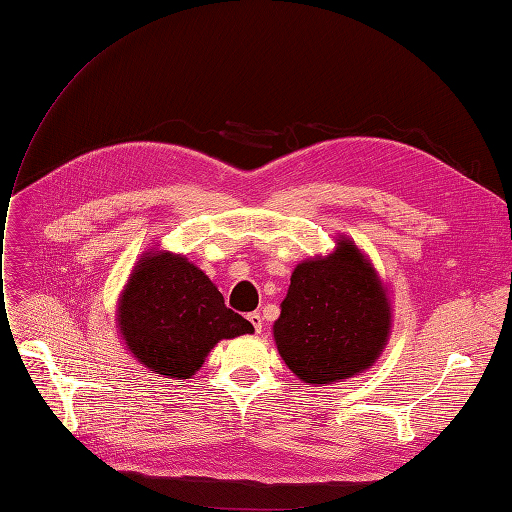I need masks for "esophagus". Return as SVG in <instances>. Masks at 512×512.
<instances>
[{
    "label": "esophagus",
    "instance_id": "obj_1",
    "mask_svg": "<svg viewBox=\"0 0 512 512\" xmlns=\"http://www.w3.org/2000/svg\"><path fill=\"white\" fill-rule=\"evenodd\" d=\"M247 320L252 322V327H254V331H256V333H260V331H262V324H265V322H262V316H260L258 312L247 314Z\"/></svg>",
    "mask_w": 512,
    "mask_h": 512
}]
</instances>
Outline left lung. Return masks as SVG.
<instances>
[{"instance_id": "8db88e82", "label": "left lung", "mask_w": 512, "mask_h": 512, "mask_svg": "<svg viewBox=\"0 0 512 512\" xmlns=\"http://www.w3.org/2000/svg\"><path fill=\"white\" fill-rule=\"evenodd\" d=\"M273 339L282 361L305 384L361 376L386 348L393 327L389 288L346 235L335 250L299 262L290 275Z\"/></svg>"}]
</instances>
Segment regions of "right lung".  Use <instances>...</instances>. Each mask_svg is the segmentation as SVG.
<instances>
[{
  "label": "right lung",
  "mask_w": 512,
  "mask_h": 512,
  "mask_svg": "<svg viewBox=\"0 0 512 512\" xmlns=\"http://www.w3.org/2000/svg\"><path fill=\"white\" fill-rule=\"evenodd\" d=\"M115 316L134 359L173 380L192 378L222 339L254 333L252 322L224 305L205 271L158 247L136 260Z\"/></svg>",
  "instance_id": "add662e5"
}]
</instances>
